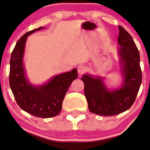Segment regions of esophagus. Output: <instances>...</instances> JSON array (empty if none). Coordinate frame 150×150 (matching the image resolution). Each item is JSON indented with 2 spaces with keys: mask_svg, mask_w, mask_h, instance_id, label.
Masks as SVG:
<instances>
[{
  "mask_svg": "<svg viewBox=\"0 0 150 150\" xmlns=\"http://www.w3.org/2000/svg\"><path fill=\"white\" fill-rule=\"evenodd\" d=\"M77 71L79 74H83L86 71V67L84 65H79L77 67Z\"/></svg>",
  "mask_w": 150,
  "mask_h": 150,
  "instance_id": "esophagus-1",
  "label": "esophagus"
}]
</instances>
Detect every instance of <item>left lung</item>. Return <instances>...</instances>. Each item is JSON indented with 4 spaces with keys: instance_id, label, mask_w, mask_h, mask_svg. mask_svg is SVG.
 <instances>
[{
    "instance_id": "left-lung-1",
    "label": "left lung",
    "mask_w": 150,
    "mask_h": 150,
    "mask_svg": "<svg viewBox=\"0 0 150 150\" xmlns=\"http://www.w3.org/2000/svg\"><path fill=\"white\" fill-rule=\"evenodd\" d=\"M119 28L117 41L119 55L123 62L124 85L122 88L109 92L100 78L84 75V94L92 113L100 115H115L128 110L135 100L141 81L140 55L131 36L123 27Z\"/></svg>"
}]
</instances>
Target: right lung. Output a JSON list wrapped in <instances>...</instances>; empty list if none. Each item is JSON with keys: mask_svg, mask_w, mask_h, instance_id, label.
Listing matches in <instances>:
<instances>
[{"mask_svg": "<svg viewBox=\"0 0 150 150\" xmlns=\"http://www.w3.org/2000/svg\"><path fill=\"white\" fill-rule=\"evenodd\" d=\"M42 27L24 35L16 43L10 59L9 85L16 103L21 109L35 116L48 118L56 116L71 84L77 78V71L55 76L47 84L35 88L27 81L22 59L27 37Z\"/></svg>", "mask_w": 150, "mask_h": 150, "instance_id": "add662e5", "label": "right lung"}]
</instances>
